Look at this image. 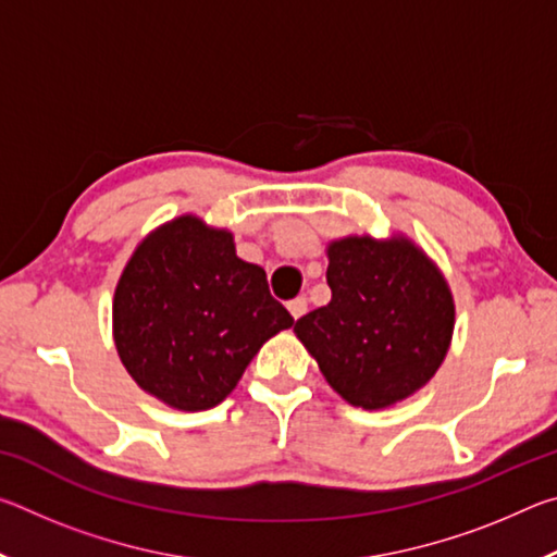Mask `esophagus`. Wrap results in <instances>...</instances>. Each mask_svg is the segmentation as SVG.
Segmentation results:
<instances>
[{
	"label": "esophagus",
	"instance_id": "1",
	"mask_svg": "<svg viewBox=\"0 0 557 557\" xmlns=\"http://www.w3.org/2000/svg\"><path fill=\"white\" fill-rule=\"evenodd\" d=\"M287 309H289V314L295 317V319L305 317V314H307V297L299 295V297H295V299H289V301H287Z\"/></svg>",
	"mask_w": 557,
	"mask_h": 557
}]
</instances>
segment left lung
Returning <instances> with one entry per match:
<instances>
[{"instance_id": "obj_1", "label": "left lung", "mask_w": 557, "mask_h": 557, "mask_svg": "<svg viewBox=\"0 0 557 557\" xmlns=\"http://www.w3.org/2000/svg\"><path fill=\"white\" fill-rule=\"evenodd\" d=\"M326 282L329 305L299 317L295 332L342 398L366 410L385 408L435 375L455 305L445 277L412 243H332Z\"/></svg>"}]
</instances>
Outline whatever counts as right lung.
I'll use <instances>...</instances> for the list:
<instances>
[{
	"mask_svg": "<svg viewBox=\"0 0 557 557\" xmlns=\"http://www.w3.org/2000/svg\"><path fill=\"white\" fill-rule=\"evenodd\" d=\"M117 354L139 388L178 410L219 405L260 346L295 319L233 235L182 215L139 245L112 305Z\"/></svg>",
	"mask_w": 557,
	"mask_h": 557,
	"instance_id": "add662e5",
	"label": "right lung"
}]
</instances>
